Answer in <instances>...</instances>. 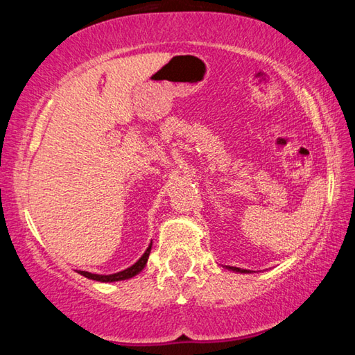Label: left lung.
Listing matches in <instances>:
<instances>
[{
  "mask_svg": "<svg viewBox=\"0 0 355 355\" xmlns=\"http://www.w3.org/2000/svg\"><path fill=\"white\" fill-rule=\"evenodd\" d=\"M228 271H233V272H239V274H249L252 271H249V269H241V268H235V266H227Z\"/></svg>",
  "mask_w": 355,
  "mask_h": 355,
  "instance_id": "obj_1",
  "label": "left lung"
}]
</instances>
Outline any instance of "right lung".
Instances as JSON below:
<instances>
[{
	"label": "right lung",
	"mask_w": 355,
	"mask_h": 355,
	"mask_svg": "<svg viewBox=\"0 0 355 355\" xmlns=\"http://www.w3.org/2000/svg\"><path fill=\"white\" fill-rule=\"evenodd\" d=\"M150 250H152V243L148 244V248L144 252L142 257L137 260L135 264H131L130 268L123 269V271H119V272H114V274H92V272H87V271H78V274L84 275V277L95 280V282H103V284H111V282H120V280H128L131 277H135V275L139 274L144 268H146L147 260H148V255H150Z\"/></svg>",
	"instance_id": "right-lung-1"
}]
</instances>
